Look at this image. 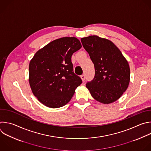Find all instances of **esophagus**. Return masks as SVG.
<instances>
[{
    "instance_id": "1",
    "label": "esophagus",
    "mask_w": 151,
    "mask_h": 151,
    "mask_svg": "<svg viewBox=\"0 0 151 151\" xmlns=\"http://www.w3.org/2000/svg\"><path fill=\"white\" fill-rule=\"evenodd\" d=\"M81 78L82 79V81L84 82V81H85V76L84 75H82L81 76Z\"/></svg>"
}]
</instances>
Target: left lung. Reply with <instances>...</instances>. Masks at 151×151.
Wrapping results in <instances>:
<instances>
[{"label": "left lung", "mask_w": 151, "mask_h": 151, "mask_svg": "<svg viewBox=\"0 0 151 151\" xmlns=\"http://www.w3.org/2000/svg\"><path fill=\"white\" fill-rule=\"evenodd\" d=\"M83 48L94 65L95 76L86 88L96 101L110 104L117 100L127 89L130 68L120 50L111 41L91 35L81 38Z\"/></svg>", "instance_id": "obj_1"}]
</instances>
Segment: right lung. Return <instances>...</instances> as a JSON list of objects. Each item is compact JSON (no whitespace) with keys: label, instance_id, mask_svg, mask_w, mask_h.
<instances>
[{"label":"right lung","instance_id":"add662e5","mask_svg":"<svg viewBox=\"0 0 151 151\" xmlns=\"http://www.w3.org/2000/svg\"><path fill=\"white\" fill-rule=\"evenodd\" d=\"M82 47L75 37L50 42L35 54L29 65V82L34 95L50 108L66 105L82 82L74 73L72 55Z\"/></svg>","mask_w":151,"mask_h":151}]
</instances>
